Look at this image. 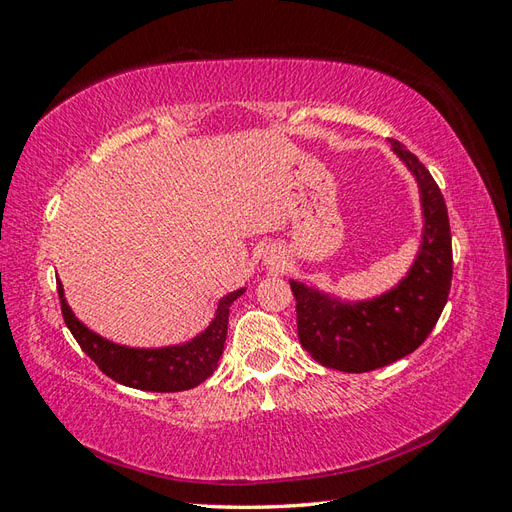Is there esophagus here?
<instances>
[{"label":"esophagus","mask_w":512,"mask_h":512,"mask_svg":"<svg viewBox=\"0 0 512 512\" xmlns=\"http://www.w3.org/2000/svg\"><path fill=\"white\" fill-rule=\"evenodd\" d=\"M264 264H266V266H281V264H283V255L276 253V251H268V253L264 255Z\"/></svg>","instance_id":"esophagus-1"}]
</instances>
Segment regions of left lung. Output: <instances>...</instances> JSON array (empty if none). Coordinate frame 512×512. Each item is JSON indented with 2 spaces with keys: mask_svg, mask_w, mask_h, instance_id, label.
I'll return each mask as SVG.
<instances>
[{
  "mask_svg": "<svg viewBox=\"0 0 512 512\" xmlns=\"http://www.w3.org/2000/svg\"><path fill=\"white\" fill-rule=\"evenodd\" d=\"M392 152L412 171L422 206V242L407 276L386 294L343 302L289 281L296 298L298 339L319 364L367 373L418 349L440 319L452 281V242L444 195L425 165L397 139Z\"/></svg>",
  "mask_w": 512,
  "mask_h": 512,
  "instance_id": "obj_1",
  "label": "left lung"
}]
</instances>
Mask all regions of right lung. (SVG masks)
Instances as JSON below:
<instances>
[{
    "mask_svg": "<svg viewBox=\"0 0 512 512\" xmlns=\"http://www.w3.org/2000/svg\"><path fill=\"white\" fill-rule=\"evenodd\" d=\"M57 294H60L62 315L72 337L107 377L137 390L180 392L206 382L218 367V358L223 356L227 339L229 306L244 294V289H236L221 298L212 324L195 339L182 345L152 349L126 347L102 339L100 334L81 324L75 313L70 311L60 281H57Z\"/></svg>",
    "mask_w": 512,
    "mask_h": 512,
    "instance_id": "add662e5",
    "label": "right lung"
}]
</instances>
